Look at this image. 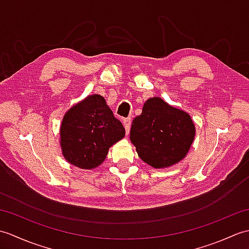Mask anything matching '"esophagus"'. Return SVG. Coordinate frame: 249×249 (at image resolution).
<instances>
[{
  "label": "esophagus",
  "mask_w": 249,
  "mask_h": 249,
  "mask_svg": "<svg viewBox=\"0 0 249 249\" xmlns=\"http://www.w3.org/2000/svg\"><path fill=\"white\" fill-rule=\"evenodd\" d=\"M123 125H124L125 130H126V134H128L129 130H130V125H131V120H130V118L124 119V120H123Z\"/></svg>",
  "instance_id": "1"
}]
</instances>
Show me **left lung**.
I'll list each match as a JSON object with an SVG mask.
<instances>
[{
	"label": "left lung",
	"instance_id": "obj_1",
	"mask_svg": "<svg viewBox=\"0 0 249 249\" xmlns=\"http://www.w3.org/2000/svg\"><path fill=\"white\" fill-rule=\"evenodd\" d=\"M196 128L190 115L160 97L147 99L130 128L139 157L156 169L181 161L192 146Z\"/></svg>",
	"mask_w": 249,
	"mask_h": 249
}]
</instances>
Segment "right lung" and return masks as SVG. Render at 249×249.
<instances>
[{
  "label": "right lung",
  "instance_id": "obj_1",
  "mask_svg": "<svg viewBox=\"0 0 249 249\" xmlns=\"http://www.w3.org/2000/svg\"><path fill=\"white\" fill-rule=\"evenodd\" d=\"M65 160L81 169L97 168L109 147L124 138L125 128L98 94L89 95L65 113L60 128Z\"/></svg>",
  "mask_w": 249,
  "mask_h": 249
}]
</instances>
